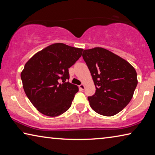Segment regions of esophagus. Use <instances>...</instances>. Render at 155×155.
Returning a JSON list of instances; mask_svg holds the SVG:
<instances>
[{"label":"esophagus","mask_w":155,"mask_h":155,"mask_svg":"<svg viewBox=\"0 0 155 155\" xmlns=\"http://www.w3.org/2000/svg\"><path fill=\"white\" fill-rule=\"evenodd\" d=\"M78 87H79V89L81 90H83L84 89H85V85H83V84H81V85H80L79 86H78Z\"/></svg>","instance_id":"obj_1"}]
</instances>
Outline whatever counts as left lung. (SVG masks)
<instances>
[{"label": "left lung", "mask_w": 155, "mask_h": 155, "mask_svg": "<svg viewBox=\"0 0 155 155\" xmlns=\"http://www.w3.org/2000/svg\"><path fill=\"white\" fill-rule=\"evenodd\" d=\"M83 58L92 77L96 92L88 97L94 111L112 116L129 103L137 85L135 68L124 59L103 48L84 50Z\"/></svg>", "instance_id": "obj_1"}]
</instances>
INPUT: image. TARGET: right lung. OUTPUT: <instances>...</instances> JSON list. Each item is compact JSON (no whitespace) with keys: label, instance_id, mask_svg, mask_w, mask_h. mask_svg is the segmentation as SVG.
<instances>
[{"label":"right lung","instance_id":"1","mask_svg":"<svg viewBox=\"0 0 155 155\" xmlns=\"http://www.w3.org/2000/svg\"><path fill=\"white\" fill-rule=\"evenodd\" d=\"M83 49L53 44L37 52L21 72L26 95L41 114L55 117L72 104L78 88L70 83L68 68L80 58Z\"/></svg>","mask_w":155,"mask_h":155}]
</instances>
